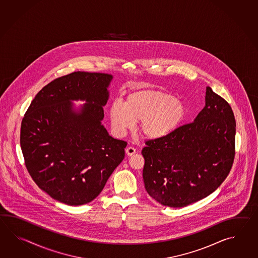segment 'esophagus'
Listing matches in <instances>:
<instances>
[{"instance_id":"obj_1","label":"esophagus","mask_w":258,"mask_h":258,"mask_svg":"<svg viewBox=\"0 0 258 258\" xmlns=\"http://www.w3.org/2000/svg\"><path fill=\"white\" fill-rule=\"evenodd\" d=\"M125 152H126L128 156H133L134 154L137 153V149L135 148H133V147H128V148L125 149Z\"/></svg>"}]
</instances>
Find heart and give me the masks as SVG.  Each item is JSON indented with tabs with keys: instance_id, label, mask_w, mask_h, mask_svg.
<instances>
[{
	"instance_id": "b5f03b06",
	"label": "heart",
	"mask_w": 258,
	"mask_h": 258,
	"mask_svg": "<svg viewBox=\"0 0 258 258\" xmlns=\"http://www.w3.org/2000/svg\"><path fill=\"white\" fill-rule=\"evenodd\" d=\"M187 116L186 106L173 95L158 89H139L129 94L122 103L110 105L111 125L118 133L132 129L140 121L139 130L149 139L170 136L181 126Z\"/></svg>"
}]
</instances>
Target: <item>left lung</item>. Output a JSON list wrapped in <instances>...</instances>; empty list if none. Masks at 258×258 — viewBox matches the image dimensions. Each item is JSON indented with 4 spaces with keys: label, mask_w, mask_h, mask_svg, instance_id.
I'll use <instances>...</instances> for the list:
<instances>
[{
    "label": "left lung",
    "mask_w": 258,
    "mask_h": 258,
    "mask_svg": "<svg viewBox=\"0 0 258 258\" xmlns=\"http://www.w3.org/2000/svg\"><path fill=\"white\" fill-rule=\"evenodd\" d=\"M236 121L230 105L207 88L196 120L142 149L143 179L159 204L182 208L207 198L229 175L235 157Z\"/></svg>",
    "instance_id": "1"
}]
</instances>
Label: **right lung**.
Masks as SVG:
<instances>
[{"instance_id":"add662e5","label":"right lung","mask_w":258,"mask_h":258,"mask_svg":"<svg viewBox=\"0 0 258 258\" xmlns=\"http://www.w3.org/2000/svg\"><path fill=\"white\" fill-rule=\"evenodd\" d=\"M111 79L79 71L58 77L36 95L24 115L20 146L28 173L61 203L91 202L124 159L127 143L110 137L100 123ZM75 99L88 102L78 115L71 110Z\"/></svg>"}]
</instances>
